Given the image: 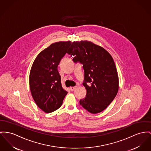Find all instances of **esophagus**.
I'll use <instances>...</instances> for the list:
<instances>
[{"label": "esophagus", "instance_id": "1", "mask_svg": "<svg viewBox=\"0 0 151 151\" xmlns=\"http://www.w3.org/2000/svg\"><path fill=\"white\" fill-rule=\"evenodd\" d=\"M76 88H77L76 86H72V87L70 88V90L71 91H73Z\"/></svg>", "mask_w": 151, "mask_h": 151}]
</instances>
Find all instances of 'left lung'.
I'll return each instance as SVG.
<instances>
[{
    "label": "left lung",
    "instance_id": "left-lung-1",
    "mask_svg": "<svg viewBox=\"0 0 151 151\" xmlns=\"http://www.w3.org/2000/svg\"><path fill=\"white\" fill-rule=\"evenodd\" d=\"M67 53L74 56V62L83 65L86 95L80 101L81 105L93 114L105 110L119 91L117 71L111 54L88 40L73 42Z\"/></svg>",
    "mask_w": 151,
    "mask_h": 151
}]
</instances>
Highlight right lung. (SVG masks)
<instances>
[{"instance_id": "right-lung-1", "label": "right lung", "mask_w": 151, "mask_h": 151, "mask_svg": "<svg viewBox=\"0 0 151 151\" xmlns=\"http://www.w3.org/2000/svg\"><path fill=\"white\" fill-rule=\"evenodd\" d=\"M71 45V41L54 43L42 51L32 63L29 76L31 95L45 113L60 108L68 93L62 86L57 68Z\"/></svg>"}]
</instances>
